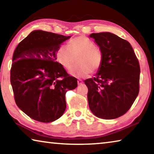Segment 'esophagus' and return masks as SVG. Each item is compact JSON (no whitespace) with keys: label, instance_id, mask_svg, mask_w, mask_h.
I'll list each match as a JSON object with an SVG mask.
<instances>
[{"label":"esophagus","instance_id":"1","mask_svg":"<svg viewBox=\"0 0 154 154\" xmlns=\"http://www.w3.org/2000/svg\"><path fill=\"white\" fill-rule=\"evenodd\" d=\"M77 83H78V85H82V83H83V81L82 80V79H78L77 80Z\"/></svg>","mask_w":154,"mask_h":154}]
</instances>
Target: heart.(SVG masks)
Wrapping results in <instances>:
<instances>
[{"label": "heart", "mask_w": 154, "mask_h": 154, "mask_svg": "<svg viewBox=\"0 0 154 154\" xmlns=\"http://www.w3.org/2000/svg\"><path fill=\"white\" fill-rule=\"evenodd\" d=\"M56 60L62 66L69 70L77 60V65L71 71L75 76L87 77L91 72H95L103 63V55L100 49L85 36H79L72 38L68 46L62 45L56 54Z\"/></svg>", "instance_id": "obj_1"}]
</instances>
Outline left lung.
I'll return each instance as SVG.
<instances>
[{
    "instance_id": "left-lung-1",
    "label": "left lung",
    "mask_w": 154,
    "mask_h": 154,
    "mask_svg": "<svg viewBox=\"0 0 154 154\" xmlns=\"http://www.w3.org/2000/svg\"><path fill=\"white\" fill-rule=\"evenodd\" d=\"M90 37L103 55L95 77L84 81L90 109L99 118H118L129 110L139 94V61L130 43L115 34L92 33Z\"/></svg>"
}]
</instances>
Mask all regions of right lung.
I'll list each match as a JSON object with an SVG mask.
<instances>
[{
    "instance_id": "right-lung-1",
    "label": "right lung",
    "mask_w": 154,
    "mask_h": 154,
    "mask_svg": "<svg viewBox=\"0 0 154 154\" xmlns=\"http://www.w3.org/2000/svg\"><path fill=\"white\" fill-rule=\"evenodd\" d=\"M70 38L36 30L15 49L10 79L15 103L35 120L59 119L66 110L65 94L77 86L76 78L56 62L57 50Z\"/></svg>"
}]
</instances>
